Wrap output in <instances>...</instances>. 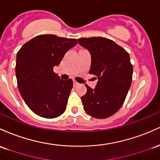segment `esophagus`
Masks as SVG:
<instances>
[{
	"mask_svg": "<svg viewBox=\"0 0 160 160\" xmlns=\"http://www.w3.org/2000/svg\"><path fill=\"white\" fill-rule=\"evenodd\" d=\"M78 82H76V81H75V79H73V85H74L75 86V85H78Z\"/></svg>",
	"mask_w": 160,
	"mask_h": 160,
	"instance_id": "34e87169",
	"label": "esophagus"
}]
</instances>
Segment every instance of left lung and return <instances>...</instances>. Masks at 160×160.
<instances>
[{
	"mask_svg": "<svg viewBox=\"0 0 160 160\" xmlns=\"http://www.w3.org/2000/svg\"><path fill=\"white\" fill-rule=\"evenodd\" d=\"M78 42L91 53L89 73L98 79L94 89L85 85L87 93L82 97L84 109L94 118H108L121 108L132 85L133 66L128 53L106 38H82Z\"/></svg>",
	"mask_w": 160,
	"mask_h": 160,
	"instance_id": "1",
	"label": "left lung"
}]
</instances>
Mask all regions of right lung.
Instances as JSON below:
<instances>
[{
  "instance_id": "add662e5",
  "label": "right lung",
  "mask_w": 160,
  "mask_h": 160,
  "mask_svg": "<svg viewBox=\"0 0 160 160\" xmlns=\"http://www.w3.org/2000/svg\"><path fill=\"white\" fill-rule=\"evenodd\" d=\"M77 44L75 38L54 35L33 38L18 51L16 75L19 93L33 112L53 119L65 112L73 87L71 78L60 79L53 72L65 53Z\"/></svg>"
}]
</instances>
